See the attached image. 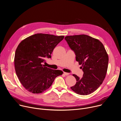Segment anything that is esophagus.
I'll list each match as a JSON object with an SVG mask.
<instances>
[{
	"label": "esophagus",
	"instance_id": "1",
	"mask_svg": "<svg viewBox=\"0 0 121 121\" xmlns=\"http://www.w3.org/2000/svg\"><path fill=\"white\" fill-rule=\"evenodd\" d=\"M64 74L65 76H68V75H69V73H66V72H64Z\"/></svg>",
	"mask_w": 121,
	"mask_h": 121
}]
</instances>
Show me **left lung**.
Masks as SVG:
<instances>
[{
  "mask_svg": "<svg viewBox=\"0 0 121 121\" xmlns=\"http://www.w3.org/2000/svg\"><path fill=\"white\" fill-rule=\"evenodd\" d=\"M65 39L75 53L76 59L83 71L80 78L73 76L76 84L71 89L79 95H90L103 83L107 73L108 57L103 44L99 40L85 34L67 36Z\"/></svg>",
  "mask_w": 121,
  "mask_h": 121,
  "instance_id": "1",
  "label": "left lung"
}]
</instances>
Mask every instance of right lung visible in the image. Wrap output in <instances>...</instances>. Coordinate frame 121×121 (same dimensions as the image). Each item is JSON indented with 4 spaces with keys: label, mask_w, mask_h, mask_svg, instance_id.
Wrapping results in <instances>:
<instances>
[{
    "label": "right lung",
    "mask_w": 121,
    "mask_h": 121,
    "mask_svg": "<svg viewBox=\"0 0 121 121\" xmlns=\"http://www.w3.org/2000/svg\"><path fill=\"white\" fill-rule=\"evenodd\" d=\"M64 36L37 33L27 37L18 45L14 59L16 75L24 87L32 94H41L48 89L55 78L63 72L43 64L50 58Z\"/></svg>",
    "instance_id": "obj_1"
}]
</instances>
